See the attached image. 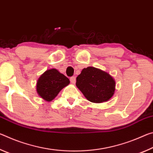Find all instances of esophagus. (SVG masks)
Instances as JSON below:
<instances>
[{
    "label": "esophagus",
    "instance_id": "esophagus-1",
    "mask_svg": "<svg viewBox=\"0 0 153 153\" xmlns=\"http://www.w3.org/2000/svg\"><path fill=\"white\" fill-rule=\"evenodd\" d=\"M70 81H71V82L72 83V84H75V83H76V77H75L74 76L71 77H70Z\"/></svg>",
    "mask_w": 153,
    "mask_h": 153
}]
</instances>
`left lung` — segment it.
Instances as JSON below:
<instances>
[{"instance_id":"left-lung-1","label":"left lung","mask_w":153,"mask_h":153,"mask_svg":"<svg viewBox=\"0 0 153 153\" xmlns=\"http://www.w3.org/2000/svg\"><path fill=\"white\" fill-rule=\"evenodd\" d=\"M76 86L89 101L106 102L113 97L115 82L107 72L94 67L82 69L76 77Z\"/></svg>"}]
</instances>
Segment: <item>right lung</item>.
Segmentation results:
<instances>
[{
	"label": "right lung",
	"mask_w": 153,
	"mask_h": 153,
	"mask_svg": "<svg viewBox=\"0 0 153 153\" xmlns=\"http://www.w3.org/2000/svg\"><path fill=\"white\" fill-rule=\"evenodd\" d=\"M69 83V79L57 69H48L38 79L36 90L41 98L46 101L51 102Z\"/></svg>",
	"instance_id": "obj_1"
}]
</instances>
